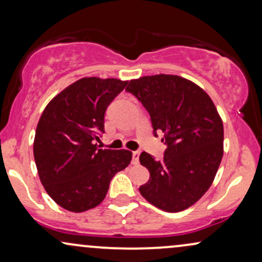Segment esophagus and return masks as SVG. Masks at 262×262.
<instances>
[{"instance_id": "1", "label": "esophagus", "mask_w": 262, "mask_h": 262, "mask_svg": "<svg viewBox=\"0 0 262 262\" xmlns=\"http://www.w3.org/2000/svg\"><path fill=\"white\" fill-rule=\"evenodd\" d=\"M139 156H140V151H133V163L134 165H138V163H139Z\"/></svg>"}]
</instances>
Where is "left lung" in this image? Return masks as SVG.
Instances as JSON below:
<instances>
[{"label": "left lung", "instance_id": "8db88e82", "mask_svg": "<svg viewBox=\"0 0 262 262\" xmlns=\"http://www.w3.org/2000/svg\"><path fill=\"white\" fill-rule=\"evenodd\" d=\"M125 90L143 103L154 134L165 133L167 145L160 161L141 152L150 179L140 194L167 212L188 209L211 187L223 156V123L216 106L200 86L178 75L141 77Z\"/></svg>", "mask_w": 262, "mask_h": 262}]
</instances>
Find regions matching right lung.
I'll list each match as a JSON object with an SVG mask.
<instances>
[{
  "mask_svg": "<svg viewBox=\"0 0 262 262\" xmlns=\"http://www.w3.org/2000/svg\"><path fill=\"white\" fill-rule=\"evenodd\" d=\"M128 81L83 78L45 107L34 139L40 181L63 209L83 212L105 199L110 182L132 161L128 150L99 149L105 112Z\"/></svg>",
  "mask_w": 262,
  "mask_h": 262,
  "instance_id": "obj_1",
  "label": "right lung"
}]
</instances>
